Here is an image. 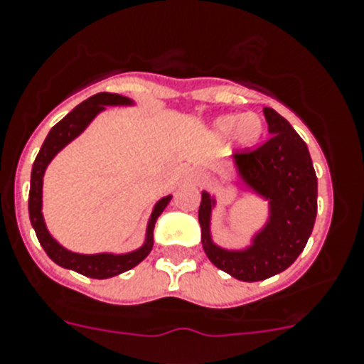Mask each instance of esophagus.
Wrapping results in <instances>:
<instances>
[{
  "mask_svg": "<svg viewBox=\"0 0 364 364\" xmlns=\"http://www.w3.org/2000/svg\"><path fill=\"white\" fill-rule=\"evenodd\" d=\"M188 181L193 183V185H200V181H203V174H200L199 171H193L188 174Z\"/></svg>",
  "mask_w": 364,
  "mask_h": 364,
  "instance_id": "34e87169",
  "label": "esophagus"
}]
</instances>
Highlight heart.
Wrapping results in <instances>:
<instances>
[{
  "instance_id": "1",
  "label": "heart",
  "mask_w": 364,
  "mask_h": 364,
  "mask_svg": "<svg viewBox=\"0 0 364 364\" xmlns=\"http://www.w3.org/2000/svg\"><path fill=\"white\" fill-rule=\"evenodd\" d=\"M213 129L218 136L235 135L243 146L254 144L263 133V121L256 114H242V115H222L213 122Z\"/></svg>"
}]
</instances>
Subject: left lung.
<instances>
[{
    "label": "left lung",
    "mask_w": 364,
    "mask_h": 364,
    "mask_svg": "<svg viewBox=\"0 0 364 364\" xmlns=\"http://www.w3.org/2000/svg\"><path fill=\"white\" fill-rule=\"evenodd\" d=\"M270 139L254 151L236 153L232 161L247 188L270 204V217L252 243L228 250L210 232L215 199L203 192L199 206L200 242L208 259L235 279L254 283L287 270L304 250L316 218L318 181L304 140L276 110L263 108Z\"/></svg>",
    "instance_id": "1"
}]
</instances>
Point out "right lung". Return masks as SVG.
Instances as JSON below:
<instances>
[{
  "label": "right lung",
  "mask_w": 364,
  "mask_h": 364,
  "mask_svg": "<svg viewBox=\"0 0 364 364\" xmlns=\"http://www.w3.org/2000/svg\"><path fill=\"white\" fill-rule=\"evenodd\" d=\"M122 105H133L129 97L119 96V94L110 92H100L96 96L88 97L83 103L77 105L70 114H67L58 124L51 128V132L46 136L44 144H42L41 151H38L37 158L33 161V168H31V181H30V197H28V211H30V220L35 229L38 242H41L42 249L46 250L49 257L55 261L56 264L69 270L77 272L81 276L92 277V279H108L122 274V272L129 270V268L136 267L140 261L147 257V254L153 249V231L156 218L160 217L161 211L167 208L171 203L172 196L164 197L156 203L153 213H151L149 222H147L146 231V242L140 249L133 250L128 254H77L70 252L65 247L60 245L51 235H49L48 228H46L44 217H42V179H44L46 167L49 161L56 156L58 151L69 142H73L85 128H87L92 119L96 117L100 112H103L107 107H122Z\"/></svg>",
  "instance_id": "1"
}]
</instances>
